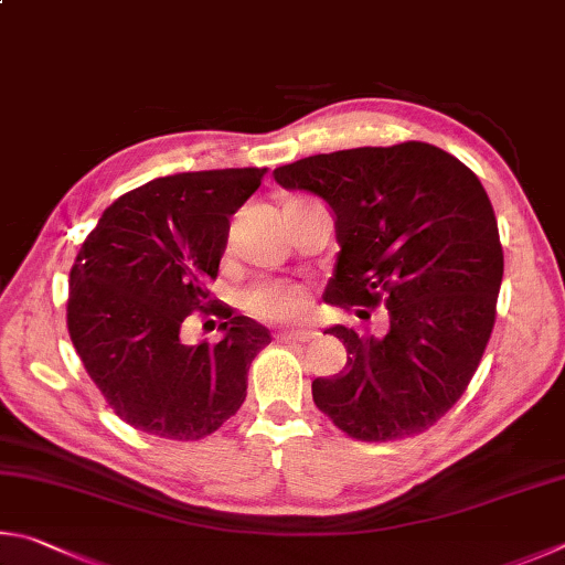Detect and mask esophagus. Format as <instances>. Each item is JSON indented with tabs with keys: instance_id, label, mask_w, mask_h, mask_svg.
I'll return each instance as SVG.
<instances>
[{
	"instance_id": "esophagus-1",
	"label": "esophagus",
	"mask_w": 565,
	"mask_h": 565,
	"mask_svg": "<svg viewBox=\"0 0 565 565\" xmlns=\"http://www.w3.org/2000/svg\"><path fill=\"white\" fill-rule=\"evenodd\" d=\"M312 330H288V332H277V342H310L312 340Z\"/></svg>"
}]
</instances>
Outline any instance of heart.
I'll return each mask as SVG.
<instances>
[{
    "label": "heart",
    "instance_id": "obj_1",
    "mask_svg": "<svg viewBox=\"0 0 565 565\" xmlns=\"http://www.w3.org/2000/svg\"><path fill=\"white\" fill-rule=\"evenodd\" d=\"M308 290L290 280H265L243 295V308L263 322H290L308 310Z\"/></svg>",
    "mask_w": 565,
    "mask_h": 565
}]
</instances>
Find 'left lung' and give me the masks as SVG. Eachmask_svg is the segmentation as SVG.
<instances>
[{"label": "left lung", "mask_w": 565, "mask_h": 565, "mask_svg": "<svg viewBox=\"0 0 565 565\" xmlns=\"http://www.w3.org/2000/svg\"><path fill=\"white\" fill-rule=\"evenodd\" d=\"M275 181L332 207L340 255L324 302L390 315L382 338L328 330L348 364L312 382L318 409L358 441L427 431L467 392L497 322L503 247L477 173L437 146L402 141L300 158L275 168Z\"/></svg>", "instance_id": "8db88e82"}]
</instances>
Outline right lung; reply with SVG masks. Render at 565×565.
<instances>
[{
  "mask_svg": "<svg viewBox=\"0 0 565 565\" xmlns=\"http://www.w3.org/2000/svg\"><path fill=\"white\" fill-rule=\"evenodd\" d=\"M267 168L156 178L106 207L68 273L66 324L84 370L118 419L198 441L235 417L270 332L215 300L231 215ZM223 319L215 345H183L188 313Z\"/></svg>",
  "mask_w": 565,
  "mask_h": 565,
  "instance_id": "right-lung-1",
  "label": "right lung"
}]
</instances>
